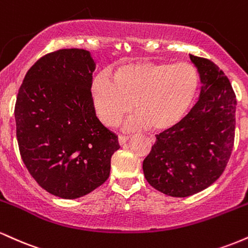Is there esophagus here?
Returning a JSON list of instances; mask_svg holds the SVG:
<instances>
[{"instance_id":"34e87169","label":"esophagus","mask_w":248,"mask_h":248,"mask_svg":"<svg viewBox=\"0 0 248 248\" xmlns=\"http://www.w3.org/2000/svg\"><path fill=\"white\" fill-rule=\"evenodd\" d=\"M130 136H126V135H120L119 136V143H120V146H124V144L127 143V141L129 140Z\"/></svg>"}]
</instances>
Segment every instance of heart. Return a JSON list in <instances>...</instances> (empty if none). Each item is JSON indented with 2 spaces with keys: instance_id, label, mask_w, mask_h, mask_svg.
Returning a JSON list of instances; mask_svg holds the SVG:
<instances>
[{
  "instance_id": "1",
  "label": "heart",
  "mask_w": 248,
  "mask_h": 248,
  "mask_svg": "<svg viewBox=\"0 0 248 248\" xmlns=\"http://www.w3.org/2000/svg\"><path fill=\"white\" fill-rule=\"evenodd\" d=\"M198 81L197 70L189 62H133L116 71L113 81L99 77L93 82V104L107 127L118 126L134 106L138 114L128 121L127 128L149 124L154 130H166L186 114Z\"/></svg>"
}]
</instances>
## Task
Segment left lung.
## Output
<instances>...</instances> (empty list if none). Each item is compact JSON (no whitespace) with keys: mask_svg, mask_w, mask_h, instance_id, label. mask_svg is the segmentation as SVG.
Wrapping results in <instances>:
<instances>
[{"mask_svg":"<svg viewBox=\"0 0 248 248\" xmlns=\"http://www.w3.org/2000/svg\"><path fill=\"white\" fill-rule=\"evenodd\" d=\"M203 86L197 104L176 126L156 135L143 161L144 177L171 197H187L215 183L234 143L235 94L215 62L190 55Z\"/></svg>","mask_w":248,"mask_h":248,"instance_id":"1","label":"left lung"}]
</instances>
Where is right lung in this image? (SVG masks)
Listing matches in <instances>:
<instances>
[{"label": "right lung", "instance_id": "1", "mask_svg": "<svg viewBox=\"0 0 248 248\" xmlns=\"http://www.w3.org/2000/svg\"><path fill=\"white\" fill-rule=\"evenodd\" d=\"M90 51L62 49L38 59L15 105L16 136L25 167L47 192L76 199L109 177L118 136L95 115Z\"/></svg>", "mask_w": 248, "mask_h": 248}]
</instances>
